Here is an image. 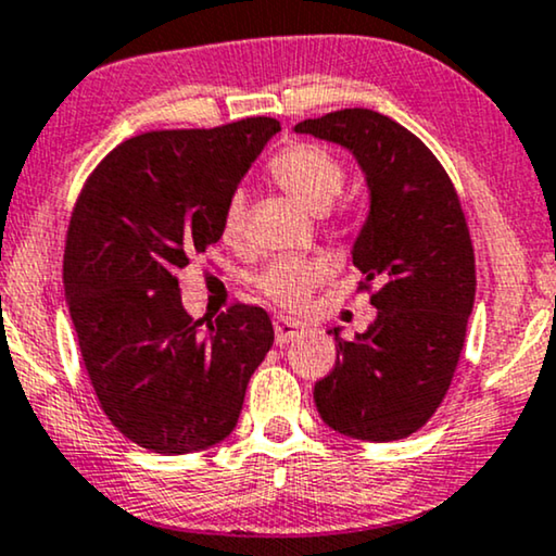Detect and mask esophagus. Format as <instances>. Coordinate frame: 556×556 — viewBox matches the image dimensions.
Masks as SVG:
<instances>
[{"label":"esophagus","instance_id":"1","mask_svg":"<svg viewBox=\"0 0 556 556\" xmlns=\"http://www.w3.org/2000/svg\"><path fill=\"white\" fill-rule=\"evenodd\" d=\"M300 333H305V323L287 318V315H277V318H274V339H277L279 346H282V343H290L292 339H298Z\"/></svg>","mask_w":556,"mask_h":556}]
</instances>
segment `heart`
<instances>
[{
  "label": "heart",
  "instance_id": "heart-1",
  "mask_svg": "<svg viewBox=\"0 0 556 556\" xmlns=\"http://www.w3.org/2000/svg\"><path fill=\"white\" fill-rule=\"evenodd\" d=\"M269 174L287 194H292L294 200H300L313 213H326L336 202V197L341 194L343 185H346V172H343L341 161L328 149H323V146L305 143V140L285 146L269 161ZM243 217V192H233L228 197L220 215L223 241L236 243L241 238ZM326 271L328 266L320 258L282 256L258 274L256 287L277 305L300 307L305 305L315 287L320 285Z\"/></svg>",
  "mask_w": 556,
  "mask_h": 556
}]
</instances>
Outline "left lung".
I'll use <instances>...</instances> for the list:
<instances>
[{
  "label": "left lung",
  "mask_w": 556,
  "mask_h": 556,
  "mask_svg": "<svg viewBox=\"0 0 556 556\" xmlns=\"http://www.w3.org/2000/svg\"><path fill=\"white\" fill-rule=\"evenodd\" d=\"M359 164L369 215L351 262L377 318L336 339V367L315 382L323 424L362 441L416 433L452 384L475 305V251L452 179L420 140L375 110H339L294 125Z\"/></svg>",
  "instance_id": "left-lung-1"
}]
</instances>
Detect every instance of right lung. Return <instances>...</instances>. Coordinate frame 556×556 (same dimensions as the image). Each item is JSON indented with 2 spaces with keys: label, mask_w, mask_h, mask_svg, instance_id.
Listing matches in <instances>:
<instances>
[{
  "label": "right lung",
  "mask_w": 556,
  "mask_h": 556,
  "mask_svg": "<svg viewBox=\"0 0 556 556\" xmlns=\"http://www.w3.org/2000/svg\"><path fill=\"white\" fill-rule=\"evenodd\" d=\"M279 132L274 117L143 132L110 151L76 200L63 287L104 416L132 444L192 454L230 435L274 328L233 305L207 328L177 271L220 241V215Z\"/></svg>",
  "instance_id": "right-lung-1"
}]
</instances>
